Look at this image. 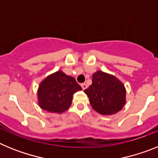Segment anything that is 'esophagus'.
<instances>
[{
    "instance_id": "obj_1",
    "label": "esophagus",
    "mask_w": 158,
    "mask_h": 158,
    "mask_svg": "<svg viewBox=\"0 0 158 158\" xmlns=\"http://www.w3.org/2000/svg\"><path fill=\"white\" fill-rule=\"evenodd\" d=\"M81 85V88H82V89H83V90H85V89H87V85H86L85 83H82Z\"/></svg>"
}]
</instances>
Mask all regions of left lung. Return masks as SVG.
<instances>
[{
	"mask_svg": "<svg viewBox=\"0 0 158 158\" xmlns=\"http://www.w3.org/2000/svg\"><path fill=\"white\" fill-rule=\"evenodd\" d=\"M84 92L93 109L101 115L115 114L125 104L126 90L122 82L102 71L95 73L93 83Z\"/></svg>",
	"mask_w": 158,
	"mask_h": 158,
	"instance_id": "8db88e82",
	"label": "left lung"
}]
</instances>
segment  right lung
Returning a JSON list of instances; mask_svg holds the SVG:
<instances>
[{
  "label": "right lung",
  "instance_id": "obj_1",
  "mask_svg": "<svg viewBox=\"0 0 158 158\" xmlns=\"http://www.w3.org/2000/svg\"><path fill=\"white\" fill-rule=\"evenodd\" d=\"M81 89L74 78L58 71L40 84L39 104L41 108L49 112L62 113L70 106L73 95Z\"/></svg>",
  "mask_w": 158,
  "mask_h": 158
}]
</instances>
